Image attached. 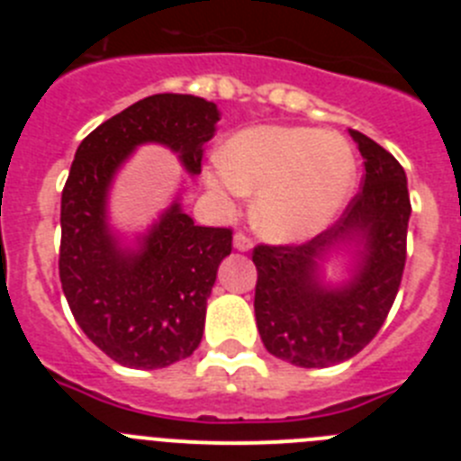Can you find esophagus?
Wrapping results in <instances>:
<instances>
[{
    "instance_id": "34e87169",
    "label": "esophagus",
    "mask_w": 461,
    "mask_h": 461,
    "mask_svg": "<svg viewBox=\"0 0 461 461\" xmlns=\"http://www.w3.org/2000/svg\"><path fill=\"white\" fill-rule=\"evenodd\" d=\"M233 247L238 251H251V247H254V242H251L249 235L244 233H235L233 235Z\"/></svg>"
}]
</instances>
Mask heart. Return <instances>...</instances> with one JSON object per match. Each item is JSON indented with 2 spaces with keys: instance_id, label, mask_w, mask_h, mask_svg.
I'll use <instances>...</instances> for the list:
<instances>
[{
  "instance_id": "1",
  "label": "heart",
  "mask_w": 461,
  "mask_h": 461,
  "mask_svg": "<svg viewBox=\"0 0 461 461\" xmlns=\"http://www.w3.org/2000/svg\"><path fill=\"white\" fill-rule=\"evenodd\" d=\"M356 182V154L332 131L309 126H249L205 170L221 205L258 191L254 226L270 242H304L335 221Z\"/></svg>"
}]
</instances>
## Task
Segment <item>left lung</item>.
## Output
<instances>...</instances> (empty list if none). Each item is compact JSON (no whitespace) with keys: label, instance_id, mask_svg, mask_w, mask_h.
Returning <instances> with one entry per match:
<instances>
[{"label":"left lung","instance_id":"8db88e82","mask_svg":"<svg viewBox=\"0 0 461 461\" xmlns=\"http://www.w3.org/2000/svg\"><path fill=\"white\" fill-rule=\"evenodd\" d=\"M365 158L360 194L339 221L304 244L254 249V312L267 351L295 367H330L376 337L397 297L411 217L406 173L397 158L353 131ZM348 250L349 279L324 281L322 266Z\"/></svg>","mask_w":461,"mask_h":461}]
</instances>
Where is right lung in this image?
Instances as JSON below:
<instances>
[{"instance_id":"right-lung-1","label":"right lung","mask_w":461,"mask_h":461,"mask_svg":"<svg viewBox=\"0 0 461 461\" xmlns=\"http://www.w3.org/2000/svg\"><path fill=\"white\" fill-rule=\"evenodd\" d=\"M219 108L194 94H152L96 126L76 149L62 191L59 279L85 335L124 367L161 369L198 348L230 228L195 226L180 195L133 244L110 228L108 195L133 149L148 142L201 173Z\"/></svg>"}]
</instances>
